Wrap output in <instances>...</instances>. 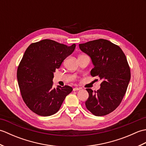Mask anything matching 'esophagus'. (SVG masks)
Masks as SVG:
<instances>
[{
  "instance_id": "obj_1",
  "label": "esophagus",
  "mask_w": 146,
  "mask_h": 146,
  "mask_svg": "<svg viewBox=\"0 0 146 146\" xmlns=\"http://www.w3.org/2000/svg\"><path fill=\"white\" fill-rule=\"evenodd\" d=\"M81 89V88H78V87H76V88H73V91H77V90H79Z\"/></svg>"
}]
</instances>
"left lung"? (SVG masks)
<instances>
[{"mask_svg": "<svg viewBox=\"0 0 146 146\" xmlns=\"http://www.w3.org/2000/svg\"><path fill=\"white\" fill-rule=\"evenodd\" d=\"M79 47L92 59V76L102 81L97 91L86 88L89 97L86 107L95 116L106 115L119 107L127 89L131 70L126 56L119 46L104 39L80 44Z\"/></svg>", "mask_w": 146, "mask_h": 146, "instance_id": "1", "label": "left lung"}]
</instances>
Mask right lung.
Segmentation results:
<instances>
[{"mask_svg":"<svg viewBox=\"0 0 146 146\" xmlns=\"http://www.w3.org/2000/svg\"><path fill=\"white\" fill-rule=\"evenodd\" d=\"M70 46L51 39L31 44L19 64L17 78L24 103L34 113L50 116L60 110L73 88L65 85L52 87L53 73L75 50Z\"/></svg>","mask_w":146,"mask_h":146,"instance_id":"right-lung-1","label":"right lung"}]
</instances>
